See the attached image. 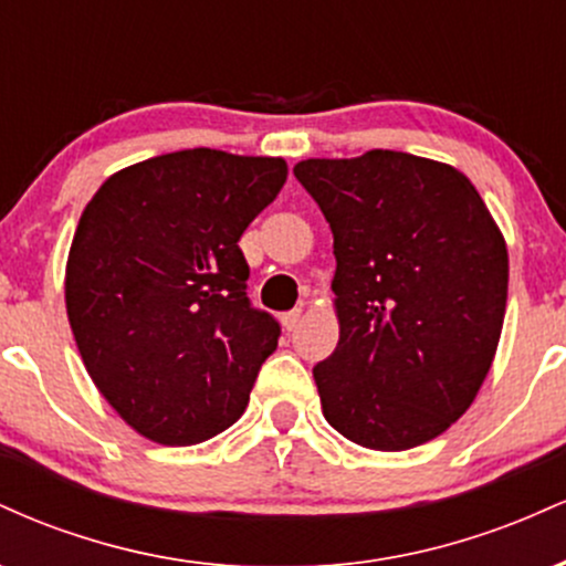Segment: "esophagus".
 Listing matches in <instances>:
<instances>
[{
	"label": "esophagus",
	"instance_id": "1",
	"mask_svg": "<svg viewBox=\"0 0 566 566\" xmlns=\"http://www.w3.org/2000/svg\"><path fill=\"white\" fill-rule=\"evenodd\" d=\"M301 319H303V308H295V311H287V314L282 316V324L287 333H292V329L301 327Z\"/></svg>",
	"mask_w": 566,
	"mask_h": 566
}]
</instances>
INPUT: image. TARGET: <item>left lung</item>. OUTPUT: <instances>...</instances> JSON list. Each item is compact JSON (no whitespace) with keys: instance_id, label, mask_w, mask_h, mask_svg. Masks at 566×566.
Returning a JSON list of instances; mask_svg holds the SVG:
<instances>
[{"instance_id":"1","label":"left lung","mask_w":566,"mask_h":566,"mask_svg":"<svg viewBox=\"0 0 566 566\" xmlns=\"http://www.w3.org/2000/svg\"><path fill=\"white\" fill-rule=\"evenodd\" d=\"M292 172L335 239L340 337L314 367L324 418L367 450L437 439L495 361L509 301L503 231L444 161L373 148Z\"/></svg>"}]
</instances>
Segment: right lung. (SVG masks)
<instances>
[{"instance_id": "obj_1", "label": "right lung", "mask_w": 566, "mask_h": 566, "mask_svg": "<svg viewBox=\"0 0 566 566\" xmlns=\"http://www.w3.org/2000/svg\"><path fill=\"white\" fill-rule=\"evenodd\" d=\"M284 180L282 157L188 148L114 172L84 207L66 261L71 333L140 437L199 444L242 418L279 324L247 301L239 239Z\"/></svg>"}]
</instances>
